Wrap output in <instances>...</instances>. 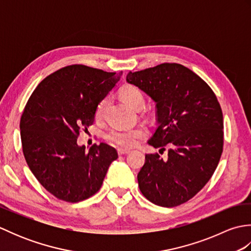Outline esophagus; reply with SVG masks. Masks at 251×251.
Here are the masks:
<instances>
[{"mask_svg": "<svg viewBox=\"0 0 251 251\" xmlns=\"http://www.w3.org/2000/svg\"><path fill=\"white\" fill-rule=\"evenodd\" d=\"M130 152V150H128V149H117V153H119V155H124V154H128Z\"/></svg>", "mask_w": 251, "mask_h": 251, "instance_id": "1", "label": "esophagus"}]
</instances>
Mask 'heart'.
I'll return each mask as SVG.
<instances>
[{
    "mask_svg": "<svg viewBox=\"0 0 251 251\" xmlns=\"http://www.w3.org/2000/svg\"><path fill=\"white\" fill-rule=\"evenodd\" d=\"M119 93L123 101L130 105L131 108L139 109L142 108L143 104H145V99H143L141 90L137 86H135V85L126 84L120 88ZM105 105L106 98L101 99L97 103V105H96L95 117L97 120H100L101 117L103 116ZM147 135L148 129L145 126H137L135 128L131 129H111L108 132V135H106V138H108V140L115 143L117 146L130 148L136 146L137 143L139 142V140H141L142 138H145Z\"/></svg>",
    "mask_w": 251,
    "mask_h": 251,
    "instance_id": "1",
    "label": "heart"
}]
</instances>
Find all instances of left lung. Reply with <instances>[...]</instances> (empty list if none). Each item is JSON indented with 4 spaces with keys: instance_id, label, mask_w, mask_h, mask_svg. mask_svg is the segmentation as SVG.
Listing matches in <instances>:
<instances>
[{
    "instance_id": "8db88e82",
    "label": "left lung",
    "mask_w": 251,
    "mask_h": 251,
    "mask_svg": "<svg viewBox=\"0 0 251 251\" xmlns=\"http://www.w3.org/2000/svg\"><path fill=\"white\" fill-rule=\"evenodd\" d=\"M126 79L156 103L158 127L149 145L168 147L167 161L146 154L139 189L153 204L179 206L204 188L219 164L225 142L219 101L204 79L179 63L129 72Z\"/></svg>"
}]
</instances>
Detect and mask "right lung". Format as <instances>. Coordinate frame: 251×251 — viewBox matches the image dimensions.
<instances>
[{
	"instance_id": "obj_1",
	"label": "right lung",
	"mask_w": 251,
	"mask_h": 251,
	"mask_svg": "<svg viewBox=\"0 0 251 251\" xmlns=\"http://www.w3.org/2000/svg\"><path fill=\"white\" fill-rule=\"evenodd\" d=\"M122 74L67 66L45 77L30 96L20 119L23 152L37 181L58 200L77 202L97 193L117 158L106 143L86 152L76 140L93 125L96 105Z\"/></svg>"
}]
</instances>
